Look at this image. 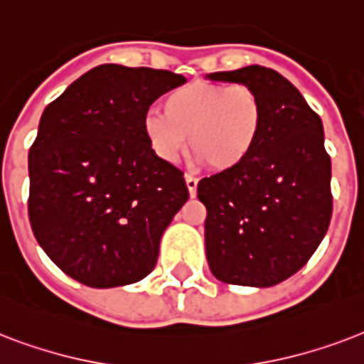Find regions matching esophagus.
<instances>
[{
	"label": "esophagus",
	"mask_w": 364,
	"mask_h": 364,
	"mask_svg": "<svg viewBox=\"0 0 364 364\" xmlns=\"http://www.w3.org/2000/svg\"><path fill=\"white\" fill-rule=\"evenodd\" d=\"M186 186H188V191H190L191 197H196L197 193V178L196 176H191V174H186Z\"/></svg>",
	"instance_id": "esophagus-1"
}]
</instances>
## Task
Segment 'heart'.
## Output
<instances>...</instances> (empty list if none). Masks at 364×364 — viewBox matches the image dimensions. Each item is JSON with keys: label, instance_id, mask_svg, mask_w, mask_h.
Instances as JSON below:
<instances>
[{"label": "heart", "instance_id": "heart-1", "mask_svg": "<svg viewBox=\"0 0 364 364\" xmlns=\"http://www.w3.org/2000/svg\"><path fill=\"white\" fill-rule=\"evenodd\" d=\"M163 111L150 109L142 117V134L161 163H176L188 146L197 161L216 173H230L255 151L264 129L260 95L241 83L191 81L163 98Z\"/></svg>", "mask_w": 364, "mask_h": 364}]
</instances>
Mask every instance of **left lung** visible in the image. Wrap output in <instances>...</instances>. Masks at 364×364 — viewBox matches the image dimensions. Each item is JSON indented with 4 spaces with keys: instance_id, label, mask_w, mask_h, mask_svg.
<instances>
[{
    "instance_id": "8db88e82",
    "label": "left lung",
    "mask_w": 364,
    "mask_h": 364,
    "mask_svg": "<svg viewBox=\"0 0 364 364\" xmlns=\"http://www.w3.org/2000/svg\"><path fill=\"white\" fill-rule=\"evenodd\" d=\"M205 77L252 87L264 102V129L252 156L235 171L197 184L207 207L208 267L224 283L273 287L306 266L331 224L323 121L302 92L269 68Z\"/></svg>"
}]
</instances>
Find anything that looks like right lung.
Listing matches in <instances>:
<instances>
[{
	"instance_id": "add662e5",
	"label": "right lung",
	"mask_w": 364,
	"mask_h": 364,
	"mask_svg": "<svg viewBox=\"0 0 364 364\" xmlns=\"http://www.w3.org/2000/svg\"><path fill=\"white\" fill-rule=\"evenodd\" d=\"M182 83L167 70L102 64L45 108L28 154V214L39 247L75 281L125 287L156 267L190 193L184 174L151 154L142 117Z\"/></svg>"
}]
</instances>
